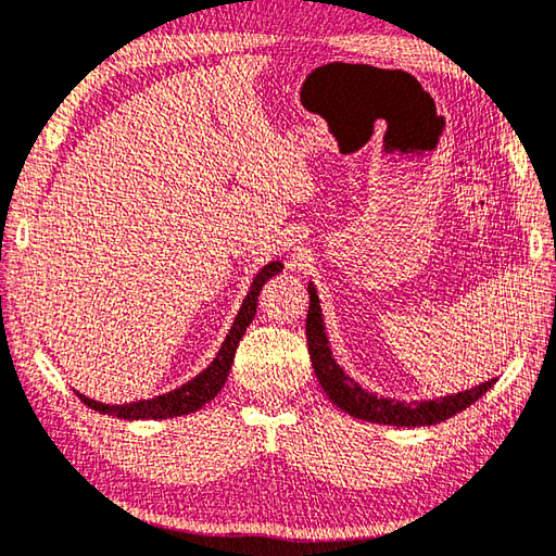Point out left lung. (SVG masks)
Returning <instances> with one entry per match:
<instances>
[{
	"label": "left lung",
	"mask_w": 556,
	"mask_h": 556,
	"mask_svg": "<svg viewBox=\"0 0 556 556\" xmlns=\"http://www.w3.org/2000/svg\"><path fill=\"white\" fill-rule=\"evenodd\" d=\"M308 293L311 306L306 318V337L313 371L318 376L325 395H328L337 407L344 409L346 415L376 424H390V427H431V424L451 419L465 407H470L472 402L480 400L486 390L494 386L496 378L486 380V383L472 390H465V393L445 395L427 402H400L368 393V390H364L356 380H352L340 366H337L328 346V337H325L318 293H315L313 285H308Z\"/></svg>",
	"instance_id": "obj_1"
}]
</instances>
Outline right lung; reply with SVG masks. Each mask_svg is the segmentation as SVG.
I'll list each match as a JSON object with an SVG mask.
<instances>
[{
    "instance_id": "add662e5",
    "label": "right lung",
    "mask_w": 556,
    "mask_h": 556,
    "mask_svg": "<svg viewBox=\"0 0 556 556\" xmlns=\"http://www.w3.org/2000/svg\"><path fill=\"white\" fill-rule=\"evenodd\" d=\"M281 267L285 265L277 260V263H269L260 269V275L253 279V287H250L241 311H238V315H236L233 328L226 334L219 354H216L214 362L206 366L198 378H192L190 383L170 390V393H166V395L129 402V405H103V402H96L81 393H76V395H79V400L86 407L101 412V415H113L119 419H168V417H182V415H190V412H198L202 405H206V402H212L216 397V393L224 388L228 371H231L238 342H241V337L245 334V328L253 323L255 313H257L260 291H263L265 281L269 277L279 275Z\"/></svg>"
}]
</instances>
